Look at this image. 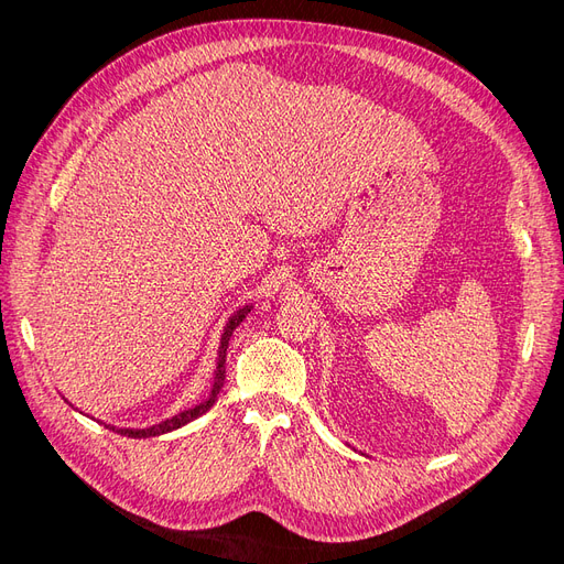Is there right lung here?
<instances>
[{
	"instance_id": "right-lung-1",
	"label": "right lung",
	"mask_w": 564,
	"mask_h": 564,
	"mask_svg": "<svg viewBox=\"0 0 564 564\" xmlns=\"http://www.w3.org/2000/svg\"><path fill=\"white\" fill-rule=\"evenodd\" d=\"M253 304H245L242 308H237L224 327V334H221V340H219V349H217V368H215V377H213V389L210 393H207V398L198 404H194L192 409H185L181 413H175V416L171 419H164L151 427H116V425H105L109 427L111 432L116 434H123V436H130V438H151V436H160V434H166V432H173V430H181L183 425L196 421L198 416H203L205 411H210L219 398V391L224 389V379H226V351H228V343H230V336L232 332L240 327L242 319L251 313ZM66 400V398H64Z\"/></svg>"
}]
</instances>
